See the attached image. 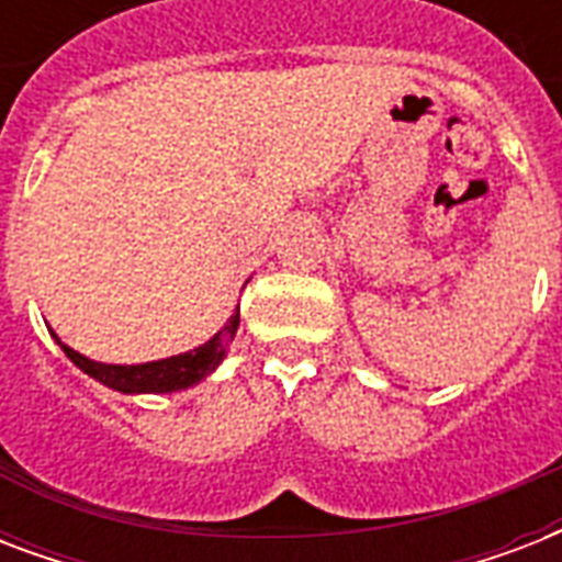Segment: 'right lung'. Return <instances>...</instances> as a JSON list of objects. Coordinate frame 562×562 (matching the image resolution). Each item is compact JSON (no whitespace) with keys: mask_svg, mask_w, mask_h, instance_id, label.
<instances>
[{"mask_svg":"<svg viewBox=\"0 0 562 562\" xmlns=\"http://www.w3.org/2000/svg\"><path fill=\"white\" fill-rule=\"evenodd\" d=\"M238 329V308L229 315V321L224 324L221 333H215L206 344L194 347L189 352H180V356H171V359L160 361H145V364H101V361H92L81 352H75L72 347H66L55 333V341L60 344V350L66 352V359L72 361L75 368H81L83 373L92 375L95 382L108 384L119 393H171L183 391V387H192L201 379L212 373L224 361V352H227L229 341Z\"/></svg>","mask_w":562,"mask_h":562,"instance_id":"obj_1","label":"right lung"}]
</instances>
